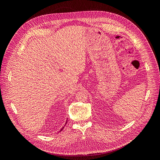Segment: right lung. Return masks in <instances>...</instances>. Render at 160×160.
<instances>
[{
	"mask_svg": "<svg viewBox=\"0 0 160 160\" xmlns=\"http://www.w3.org/2000/svg\"><path fill=\"white\" fill-rule=\"evenodd\" d=\"M67 122H66V123H65V125H66V124H67ZM64 127H65V126H64ZM64 127H62V129H61V130H60V132H61V131H62V129H63V128H64Z\"/></svg>",
	"mask_w": 160,
	"mask_h": 160,
	"instance_id": "right-lung-1",
	"label": "right lung"
}]
</instances>
